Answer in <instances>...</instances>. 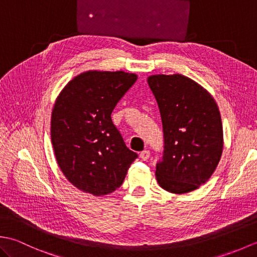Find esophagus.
Returning <instances> with one entry per match:
<instances>
[{
    "label": "esophagus",
    "instance_id": "1",
    "mask_svg": "<svg viewBox=\"0 0 257 257\" xmlns=\"http://www.w3.org/2000/svg\"><path fill=\"white\" fill-rule=\"evenodd\" d=\"M149 157H150V151L149 150H144V151L140 152V158L143 160L147 161L149 159Z\"/></svg>",
    "mask_w": 257,
    "mask_h": 257
}]
</instances>
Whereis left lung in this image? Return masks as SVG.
Listing matches in <instances>:
<instances>
[{
    "instance_id": "left-lung-1",
    "label": "left lung",
    "mask_w": 257,
    "mask_h": 257,
    "mask_svg": "<svg viewBox=\"0 0 257 257\" xmlns=\"http://www.w3.org/2000/svg\"><path fill=\"white\" fill-rule=\"evenodd\" d=\"M148 84L160 110L165 143L157 181L171 193L191 192L210 179L221 159L219 107L203 87L183 75H152Z\"/></svg>"
}]
</instances>
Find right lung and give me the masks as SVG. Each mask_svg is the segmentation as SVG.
<instances>
[{"label":"right lung","instance_id":"1","mask_svg":"<svg viewBox=\"0 0 257 257\" xmlns=\"http://www.w3.org/2000/svg\"><path fill=\"white\" fill-rule=\"evenodd\" d=\"M136 80L137 75L121 70H88L57 97L51 120L54 152L64 176L83 192H113L138 158L111 120L113 108Z\"/></svg>","mask_w":257,"mask_h":257}]
</instances>
